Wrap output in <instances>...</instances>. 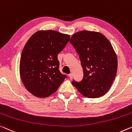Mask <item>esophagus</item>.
Masks as SVG:
<instances>
[{
    "label": "esophagus",
    "mask_w": 132,
    "mask_h": 132,
    "mask_svg": "<svg viewBox=\"0 0 132 132\" xmlns=\"http://www.w3.org/2000/svg\"><path fill=\"white\" fill-rule=\"evenodd\" d=\"M69 77L70 79H73V75L72 73L69 74Z\"/></svg>",
    "instance_id": "1"
}]
</instances>
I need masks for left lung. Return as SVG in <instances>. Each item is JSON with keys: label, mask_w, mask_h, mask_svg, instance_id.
I'll use <instances>...</instances> for the list:
<instances>
[{"label": "left lung", "mask_w": 132, "mask_h": 132, "mask_svg": "<svg viewBox=\"0 0 132 132\" xmlns=\"http://www.w3.org/2000/svg\"><path fill=\"white\" fill-rule=\"evenodd\" d=\"M69 42L79 56L84 78L72 85L84 97H101L111 88L117 70V54L110 41L99 32L80 31Z\"/></svg>", "instance_id": "1"}]
</instances>
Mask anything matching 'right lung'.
<instances>
[{
	"label": "right lung",
	"instance_id": "right-lung-1",
	"mask_svg": "<svg viewBox=\"0 0 132 132\" xmlns=\"http://www.w3.org/2000/svg\"><path fill=\"white\" fill-rule=\"evenodd\" d=\"M69 40L68 34L40 30L27 41L21 53L19 73L25 88L35 97H48L66 78L59 70L57 54Z\"/></svg>",
	"mask_w": 132,
	"mask_h": 132
}]
</instances>
